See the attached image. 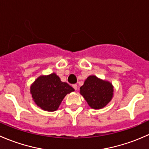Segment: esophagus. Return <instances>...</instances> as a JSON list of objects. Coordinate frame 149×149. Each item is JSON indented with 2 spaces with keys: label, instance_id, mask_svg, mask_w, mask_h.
Instances as JSON below:
<instances>
[{
  "label": "esophagus",
  "instance_id": "esophagus-1",
  "mask_svg": "<svg viewBox=\"0 0 149 149\" xmlns=\"http://www.w3.org/2000/svg\"><path fill=\"white\" fill-rule=\"evenodd\" d=\"M72 87H73V88H74L75 90H77V89H78L77 85H76V84H74V85H72Z\"/></svg>",
  "mask_w": 149,
  "mask_h": 149
}]
</instances>
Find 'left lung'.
<instances>
[{
	"mask_svg": "<svg viewBox=\"0 0 149 149\" xmlns=\"http://www.w3.org/2000/svg\"><path fill=\"white\" fill-rule=\"evenodd\" d=\"M113 85L95 75H90L80 87L79 93L90 108L98 110L106 106L113 97Z\"/></svg>",
	"mask_w": 149,
	"mask_h": 149,
	"instance_id": "left-lung-1",
	"label": "left lung"
}]
</instances>
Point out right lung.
<instances>
[{
	"label": "right lung",
	"mask_w": 149,
	"mask_h": 149,
	"mask_svg": "<svg viewBox=\"0 0 149 149\" xmlns=\"http://www.w3.org/2000/svg\"><path fill=\"white\" fill-rule=\"evenodd\" d=\"M74 89L62 82L56 73L39 76L30 87V93L35 103L41 110L55 111L63 99Z\"/></svg>",
	"instance_id": "1"
}]
</instances>
